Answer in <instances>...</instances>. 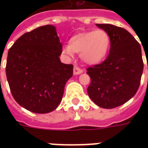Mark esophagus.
Segmentation results:
<instances>
[{"mask_svg": "<svg viewBox=\"0 0 148 148\" xmlns=\"http://www.w3.org/2000/svg\"><path fill=\"white\" fill-rule=\"evenodd\" d=\"M83 72V71L80 69L79 67H77V66H74V75H77V74H82Z\"/></svg>", "mask_w": 148, "mask_h": 148, "instance_id": "obj_1", "label": "esophagus"}]
</instances>
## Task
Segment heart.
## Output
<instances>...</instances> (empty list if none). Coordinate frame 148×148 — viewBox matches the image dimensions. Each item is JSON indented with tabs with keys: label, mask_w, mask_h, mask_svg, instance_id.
I'll use <instances>...</instances> for the list:
<instances>
[{
	"label": "heart",
	"mask_w": 148,
	"mask_h": 148,
	"mask_svg": "<svg viewBox=\"0 0 148 148\" xmlns=\"http://www.w3.org/2000/svg\"><path fill=\"white\" fill-rule=\"evenodd\" d=\"M109 34L102 29L85 32L71 37L64 51L73 56L74 52L81 54L82 61L89 65L99 64L106 58L110 48Z\"/></svg>",
	"instance_id": "heart-1"
}]
</instances>
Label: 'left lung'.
Instances as JSON below:
<instances>
[{"label":"left lung","mask_w":148,"mask_h":148,"mask_svg":"<svg viewBox=\"0 0 148 148\" xmlns=\"http://www.w3.org/2000/svg\"><path fill=\"white\" fill-rule=\"evenodd\" d=\"M111 40L105 61L90 66L91 82L87 92L99 107L112 109L126 103L139 89L143 71L140 43L127 30L108 24H97Z\"/></svg>","instance_id":"1"}]
</instances>
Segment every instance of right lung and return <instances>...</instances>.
I'll list each match as a JSON object with an SVG mask.
<instances>
[{
  "label": "right lung",
  "instance_id": "1",
  "mask_svg": "<svg viewBox=\"0 0 148 148\" xmlns=\"http://www.w3.org/2000/svg\"><path fill=\"white\" fill-rule=\"evenodd\" d=\"M56 29L45 25L24 33L8 52L6 76L15 101L28 111L47 113L60 104L73 65L64 64Z\"/></svg>",
  "mask_w": 148,
  "mask_h": 148
}]
</instances>
